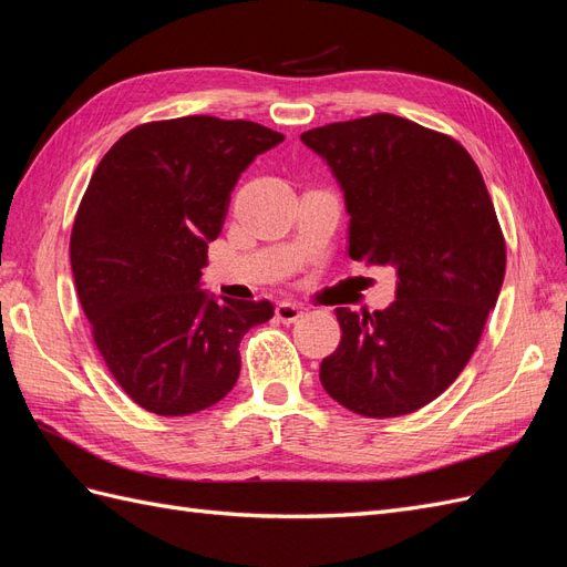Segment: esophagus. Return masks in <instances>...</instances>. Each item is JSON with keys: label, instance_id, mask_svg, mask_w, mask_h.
Segmentation results:
<instances>
[{"label": "esophagus", "instance_id": "esophagus-1", "mask_svg": "<svg viewBox=\"0 0 567 567\" xmlns=\"http://www.w3.org/2000/svg\"><path fill=\"white\" fill-rule=\"evenodd\" d=\"M302 317V307L296 302H279L277 305V319L284 323H293Z\"/></svg>", "mask_w": 567, "mask_h": 567}]
</instances>
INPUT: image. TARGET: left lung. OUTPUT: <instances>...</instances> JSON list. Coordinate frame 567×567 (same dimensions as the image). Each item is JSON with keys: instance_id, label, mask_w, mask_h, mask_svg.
I'll use <instances>...</instances> for the list:
<instances>
[{"instance_id": "1", "label": "left lung", "mask_w": 567, "mask_h": 567, "mask_svg": "<svg viewBox=\"0 0 567 567\" xmlns=\"http://www.w3.org/2000/svg\"><path fill=\"white\" fill-rule=\"evenodd\" d=\"M331 165L350 213V257L398 271L388 310L338 307L323 390L369 419L411 414L468 364L506 271L483 175L454 136L375 113L302 134Z\"/></svg>"}]
</instances>
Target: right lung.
Listing matches in <instances>:
<instances>
[{"label":"right lung","instance_id":"obj_1","mask_svg":"<svg viewBox=\"0 0 567 567\" xmlns=\"http://www.w3.org/2000/svg\"><path fill=\"white\" fill-rule=\"evenodd\" d=\"M281 142L250 120H153L94 169L73 221V279L99 354L151 414L217 404L241 371V338L274 317L269 300L217 302L198 281L231 188Z\"/></svg>","mask_w":567,"mask_h":567}]
</instances>
